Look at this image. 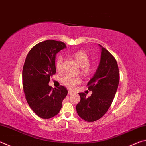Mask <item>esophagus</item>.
I'll list each match as a JSON object with an SVG mask.
<instances>
[{
  "label": "esophagus",
  "instance_id": "34e87169",
  "mask_svg": "<svg viewBox=\"0 0 146 146\" xmlns=\"http://www.w3.org/2000/svg\"><path fill=\"white\" fill-rule=\"evenodd\" d=\"M73 93V91H68V94L69 95L72 94Z\"/></svg>",
  "mask_w": 146,
  "mask_h": 146
}]
</instances>
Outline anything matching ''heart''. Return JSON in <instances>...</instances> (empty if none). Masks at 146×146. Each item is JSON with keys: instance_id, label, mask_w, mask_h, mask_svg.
<instances>
[{"instance_id": "1", "label": "heart", "mask_w": 146, "mask_h": 146, "mask_svg": "<svg viewBox=\"0 0 146 146\" xmlns=\"http://www.w3.org/2000/svg\"><path fill=\"white\" fill-rule=\"evenodd\" d=\"M73 57L82 68V73L85 75H88L91 72L92 69L89 66L90 59L86 52L82 50H78L73 54ZM55 68L59 71H62L64 68V59L61 55L57 57L55 61ZM63 85L68 89H73L76 85L80 83V79L77 76H73L70 75H64L61 79Z\"/></svg>"}]
</instances>
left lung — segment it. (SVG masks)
<instances>
[{
  "mask_svg": "<svg viewBox=\"0 0 146 146\" xmlns=\"http://www.w3.org/2000/svg\"><path fill=\"white\" fill-rule=\"evenodd\" d=\"M101 48L100 62L96 73L87 83L92 91L87 98L84 92L78 93L80 101L76 105V112L87 122H94L102 117L107 112L114 98L119 82V71L114 57L99 44Z\"/></svg>",
  "mask_w": 146,
  "mask_h": 146,
  "instance_id": "1",
  "label": "left lung"
}]
</instances>
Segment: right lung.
Returning <instances> with one entry per match:
<instances>
[{
	"instance_id": "1",
	"label": "right lung",
	"mask_w": 146,
	"mask_h": 146,
	"mask_svg": "<svg viewBox=\"0 0 146 146\" xmlns=\"http://www.w3.org/2000/svg\"><path fill=\"white\" fill-rule=\"evenodd\" d=\"M65 48L63 42L50 39L36 44L26 57L22 71L23 91L29 107L41 118L57 115L68 94L64 86L53 89L48 85L56 72V54Z\"/></svg>"
}]
</instances>
